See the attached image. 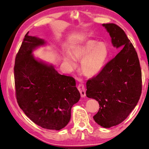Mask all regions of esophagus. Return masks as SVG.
<instances>
[{"mask_svg":"<svg viewBox=\"0 0 149 149\" xmlns=\"http://www.w3.org/2000/svg\"><path fill=\"white\" fill-rule=\"evenodd\" d=\"M77 88L79 92L81 93V97H86V90H85V88L83 86V84H79L77 86Z\"/></svg>","mask_w":149,"mask_h":149,"instance_id":"esophagus-1","label":"esophagus"}]
</instances>
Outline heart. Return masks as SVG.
<instances>
[{"mask_svg": "<svg viewBox=\"0 0 149 149\" xmlns=\"http://www.w3.org/2000/svg\"><path fill=\"white\" fill-rule=\"evenodd\" d=\"M65 61L73 69L76 68L77 61L81 63V71L88 77H94L101 73L109 57L107 44L95 40H86L72 45Z\"/></svg>", "mask_w": 149, "mask_h": 149, "instance_id": "1", "label": "heart"}]
</instances>
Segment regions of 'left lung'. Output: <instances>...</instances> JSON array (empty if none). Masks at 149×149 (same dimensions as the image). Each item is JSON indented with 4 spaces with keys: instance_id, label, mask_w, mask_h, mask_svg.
Wrapping results in <instances>:
<instances>
[{
    "instance_id": "left-lung-1",
    "label": "left lung",
    "mask_w": 149,
    "mask_h": 149,
    "mask_svg": "<svg viewBox=\"0 0 149 149\" xmlns=\"http://www.w3.org/2000/svg\"><path fill=\"white\" fill-rule=\"evenodd\" d=\"M120 52L101 73L88 81L86 96L99 103L95 122L104 128L122 123L133 109L141 93V70L136 52L123 30L115 24H103Z\"/></svg>"
}]
</instances>
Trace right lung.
I'll return each mask as SVG.
<instances>
[{
  "label": "right lung",
  "mask_w": 149,
  "mask_h": 149,
  "mask_svg": "<svg viewBox=\"0 0 149 149\" xmlns=\"http://www.w3.org/2000/svg\"><path fill=\"white\" fill-rule=\"evenodd\" d=\"M45 45V40L26 34L15 58L16 95L19 106L34 123L59 131L70 122L72 107L81 95L74 78L59 74L52 64L33 55Z\"/></svg>",
  "instance_id": "add662e5"
}]
</instances>
